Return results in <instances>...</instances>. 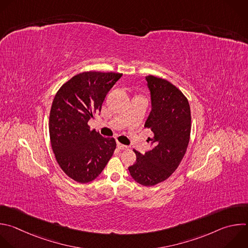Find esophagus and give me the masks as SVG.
<instances>
[{
  "label": "esophagus",
  "mask_w": 248,
  "mask_h": 248,
  "mask_svg": "<svg viewBox=\"0 0 248 248\" xmlns=\"http://www.w3.org/2000/svg\"><path fill=\"white\" fill-rule=\"evenodd\" d=\"M117 147H118L120 150H127V149L129 148L128 146L124 145V144H122V143H118V144H117Z\"/></svg>",
  "instance_id": "34e87169"
}]
</instances>
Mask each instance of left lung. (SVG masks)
Segmentation results:
<instances>
[{
	"mask_svg": "<svg viewBox=\"0 0 248 248\" xmlns=\"http://www.w3.org/2000/svg\"><path fill=\"white\" fill-rule=\"evenodd\" d=\"M151 92L152 111L145 123L154 144L144 155L133 150L136 161L128 168L131 177L150 187L167 180L178 168L190 141L191 110L187 97L169 80L146 77Z\"/></svg>",
	"mask_w": 248,
	"mask_h": 248,
	"instance_id": "left-lung-1",
	"label": "left lung"
}]
</instances>
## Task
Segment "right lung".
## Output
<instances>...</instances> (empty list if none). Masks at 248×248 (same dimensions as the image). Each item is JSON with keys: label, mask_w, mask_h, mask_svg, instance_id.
<instances>
[{"label": "right lung", "mask_w": 248, "mask_h": 248, "mask_svg": "<svg viewBox=\"0 0 248 248\" xmlns=\"http://www.w3.org/2000/svg\"><path fill=\"white\" fill-rule=\"evenodd\" d=\"M114 72H82L56 93L49 114V138L57 163L78 183L94 180L116 149L113 137L91 129L89 121L101 110L109 91L122 77Z\"/></svg>", "instance_id": "right-lung-1"}]
</instances>
